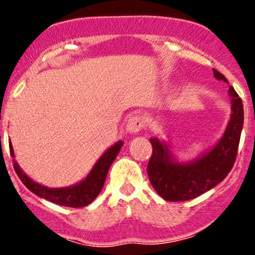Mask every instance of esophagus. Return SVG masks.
Returning a JSON list of instances; mask_svg holds the SVG:
<instances>
[{
  "mask_svg": "<svg viewBox=\"0 0 255 255\" xmlns=\"http://www.w3.org/2000/svg\"><path fill=\"white\" fill-rule=\"evenodd\" d=\"M142 126H144V119L140 118V116H131V118L128 120L126 129H127L128 133L136 134L137 131L141 129Z\"/></svg>",
  "mask_w": 255,
  "mask_h": 255,
  "instance_id": "1",
  "label": "esophagus"
}]
</instances>
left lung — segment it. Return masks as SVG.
I'll list each match as a JSON object with an SVG mask.
<instances>
[{
  "mask_svg": "<svg viewBox=\"0 0 255 255\" xmlns=\"http://www.w3.org/2000/svg\"><path fill=\"white\" fill-rule=\"evenodd\" d=\"M213 75L229 84L216 69ZM228 92L231 98L230 120L217 144L203 156L189 162H178L165 141L157 137L150 139L153 151L147 175L154 191L165 200L184 201L197 198L217 186L230 172L244 127V104L234 87L229 86Z\"/></svg>",
  "mask_w": 255,
  "mask_h": 255,
  "instance_id": "left-lung-1",
  "label": "left lung"
}]
</instances>
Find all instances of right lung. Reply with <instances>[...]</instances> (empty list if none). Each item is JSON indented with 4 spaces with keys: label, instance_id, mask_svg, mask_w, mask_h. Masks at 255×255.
Masks as SVG:
<instances>
[{
    "label": "right lung",
    "instance_id": "right-lung-1",
    "mask_svg": "<svg viewBox=\"0 0 255 255\" xmlns=\"http://www.w3.org/2000/svg\"><path fill=\"white\" fill-rule=\"evenodd\" d=\"M122 146H124V141H121V140L114 144L102 154L101 158L96 162L92 170L90 171V174L85 177V180L80 181L77 184H73V186L63 187V188H49L43 184L34 182L21 170L15 159L13 160V166L21 182L27 187V189H30L32 193H34L39 198L60 205V206L84 207L92 203L98 197L104 186L110 165L113 164L114 159L119 154ZM9 148L10 156L14 157L11 142L9 144Z\"/></svg>",
    "mask_w": 255,
    "mask_h": 255
}]
</instances>
